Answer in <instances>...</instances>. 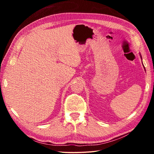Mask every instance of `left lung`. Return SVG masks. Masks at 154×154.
Wrapping results in <instances>:
<instances>
[{"instance_id":"left-lung-1","label":"left lung","mask_w":154,"mask_h":154,"mask_svg":"<svg viewBox=\"0 0 154 154\" xmlns=\"http://www.w3.org/2000/svg\"><path fill=\"white\" fill-rule=\"evenodd\" d=\"M140 58L142 59V57H141V56H140ZM143 67H144V69H145V66H143Z\"/></svg>"}]
</instances>
